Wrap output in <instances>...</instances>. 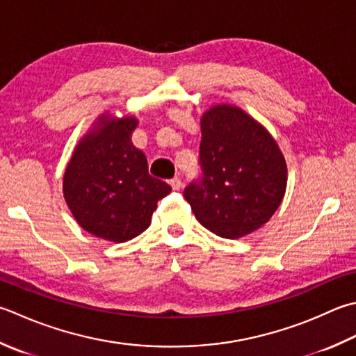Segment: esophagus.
<instances>
[{"label":"esophagus","mask_w":356,"mask_h":356,"mask_svg":"<svg viewBox=\"0 0 356 356\" xmlns=\"http://www.w3.org/2000/svg\"><path fill=\"white\" fill-rule=\"evenodd\" d=\"M170 185L172 186V190L179 191L180 188H182V180H180V177H172V179L170 180Z\"/></svg>","instance_id":"1"}]
</instances>
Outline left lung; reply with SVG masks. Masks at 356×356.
Segmentation results:
<instances>
[{
    "label": "left lung",
    "instance_id": "1",
    "mask_svg": "<svg viewBox=\"0 0 356 356\" xmlns=\"http://www.w3.org/2000/svg\"><path fill=\"white\" fill-rule=\"evenodd\" d=\"M202 177L184 196L211 233L238 239L267 224L287 186V163L276 140L252 115L216 104L200 118Z\"/></svg>",
    "mask_w": 356,
    "mask_h": 356
}]
</instances>
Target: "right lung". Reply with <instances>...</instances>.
Wrapping results in <instances>:
<instances>
[{
	"label": "right lung",
	"mask_w": 356,
	"mask_h": 356,
	"mask_svg": "<svg viewBox=\"0 0 356 356\" xmlns=\"http://www.w3.org/2000/svg\"><path fill=\"white\" fill-rule=\"evenodd\" d=\"M136 117L103 114L75 146L63 196L79 225L97 238L127 242L151 224L171 186L149 176L148 160L131 142Z\"/></svg>",
	"instance_id": "obj_1"
}]
</instances>
